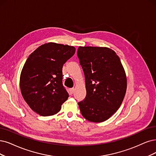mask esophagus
I'll use <instances>...</instances> for the list:
<instances>
[{"label":"esophagus","instance_id":"obj_1","mask_svg":"<svg viewBox=\"0 0 156 156\" xmlns=\"http://www.w3.org/2000/svg\"><path fill=\"white\" fill-rule=\"evenodd\" d=\"M74 88H71L69 89V94H70L71 95L73 94L74 93Z\"/></svg>","mask_w":156,"mask_h":156}]
</instances>
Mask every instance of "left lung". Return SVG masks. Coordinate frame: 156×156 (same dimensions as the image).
<instances>
[{"label": "left lung", "mask_w": 156, "mask_h": 156, "mask_svg": "<svg viewBox=\"0 0 156 156\" xmlns=\"http://www.w3.org/2000/svg\"><path fill=\"white\" fill-rule=\"evenodd\" d=\"M77 55L85 75L86 96L78 102L89 122L108 119L120 107L126 90V78L119 56L107 48L79 47Z\"/></svg>", "instance_id": "8db88e82"}]
</instances>
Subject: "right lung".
Instances as JSON below:
<instances>
[{
	"instance_id": "add662e5",
	"label": "right lung",
	"mask_w": 156,
	"mask_h": 156,
	"mask_svg": "<svg viewBox=\"0 0 156 156\" xmlns=\"http://www.w3.org/2000/svg\"><path fill=\"white\" fill-rule=\"evenodd\" d=\"M76 49L50 42L40 45L28 57L20 74V87L24 100L42 116L59 112L69 94L62 84V67Z\"/></svg>"
}]
</instances>
